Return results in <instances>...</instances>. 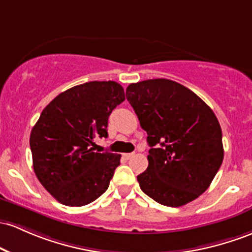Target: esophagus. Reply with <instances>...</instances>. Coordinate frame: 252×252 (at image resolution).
Here are the masks:
<instances>
[{"instance_id":"1","label":"esophagus","mask_w":252,"mask_h":252,"mask_svg":"<svg viewBox=\"0 0 252 252\" xmlns=\"http://www.w3.org/2000/svg\"><path fill=\"white\" fill-rule=\"evenodd\" d=\"M123 156H124V158H126V159H130V158L135 156V153H126V154H123Z\"/></svg>"}]
</instances>
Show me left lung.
<instances>
[{
  "mask_svg": "<svg viewBox=\"0 0 252 252\" xmlns=\"http://www.w3.org/2000/svg\"><path fill=\"white\" fill-rule=\"evenodd\" d=\"M126 99L151 147L147 170L137 176L141 190L168 207L196 200L223 160L217 116L192 91L167 79L130 84Z\"/></svg>",
  "mask_w": 252,
  "mask_h": 252,
  "instance_id": "obj_1",
  "label": "left lung"
}]
</instances>
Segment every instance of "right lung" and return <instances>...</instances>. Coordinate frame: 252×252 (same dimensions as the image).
Listing matches in <instances>:
<instances>
[{"mask_svg": "<svg viewBox=\"0 0 252 252\" xmlns=\"http://www.w3.org/2000/svg\"><path fill=\"white\" fill-rule=\"evenodd\" d=\"M124 99L117 82L91 81L62 92L40 113L30 136L33 170L59 202L86 206L107 190L121 154L92 146L107 136L109 116Z\"/></svg>", "mask_w": 252, "mask_h": 252, "instance_id": "add662e5", "label": "right lung"}]
</instances>
